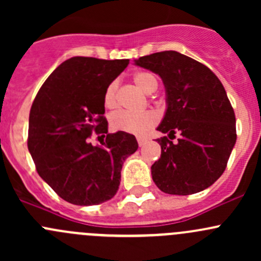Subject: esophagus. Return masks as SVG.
<instances>
[{
	"label": "esophagus",
	"instance_id": "1",
	"mask_svg": "<svg viewBox=\"0 0 261 261\" xmlns=\"http://www.w3.org/2000/svg\"><path fill=\"white\" fill-rule=\"evenodd\" d=\"M145 143H146L145 139L138 138V144H139V146H144V145H145Z\"/></svg>",
	"mask_w": 261,
	"mask_h": 261
}]
</instances>
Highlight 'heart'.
<instances>
[{"label":"heart","mask_w":261,"mask_h":261,"mask_svg":"<svg viewBox=\"0 0 261 261\" xmlns=\"http://www.w3.org/2000/svg\"><path fill=\"white\" fill-rule=\"evenodd\" d=\"M134 82L136 86L145 93L150 94L156 89L158 81L151 73L138 72L134 75ZM118 86L112 82L105 92L103 102L107 109H115L118 105L117 97ZM158 122V115L152 111H145L141 114H131L127 111H118L110 117V125L115 131L133 134V135H144Z\"/></svg>","instance_id":"b5f03b06"}]
</instances>
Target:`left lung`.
I'll return each mask as SVG.
<instances>
[{
	"instance_id": "1",
	"label": "left lung",
	"mask_w": 261,
	"mask_h": 261,
	"mask_svg": "<svg viewBox=\"0 0 261 261\" xmlns=\"http://www.w3.org/2000/svg\"><path fill=\"white\" fill-rule=\"evenodd\" d=\"M135 64L162 78L167 111L156 130L159 160L152 180L168 194L188 196L212 186L225 172L236 143L235 112L225 88L210 68L174 51L154 53ZM180 139L173 143L175 134Z\"/></svg>"
}]
</instances>
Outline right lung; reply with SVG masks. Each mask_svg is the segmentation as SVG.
I'll list each match as a JSON object with an SVG mask.
<instances>
[{
  "instance_id": "right-lung-1",
  "label": "right lung",
  "mask_w": 261,
  "mask_h": 261,
  "mask_svg": "<svg viewBox=\"0 0 261 261\" xmlns=\"http://www.w3.org/2000/svg\"><path fill=\"white\" fill-rule=\"evenodd\" d=\"M127 64L128 59L73 57L49 75L34 99L29 151L39 175L69 203L92 206L111 199L123 162L138 150L131 134H109L103 117L106 88ZM93 132L107 136L102 147L89 143Z\"/></svg>"
}]
</instances>
